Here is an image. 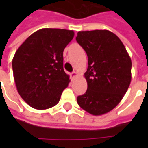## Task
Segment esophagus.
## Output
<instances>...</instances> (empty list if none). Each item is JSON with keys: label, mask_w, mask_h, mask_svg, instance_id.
Segmentation results:
<instances>
[{"label": "esophagus", "mask_w": 148, "mask_h": 148, "mask_svg": "<svg viewBox=\"0 0 148 148\" xmlns=\"http://www.w3.org/2000/svg\"><path fill=\"white\" fill-rule=\"evenodd\" d=\"M77 76V72H75V71L72 72V73L71 74V78H74V77H76Z\"/></svg>", "instance_id": "obj_1"}]
</instances>
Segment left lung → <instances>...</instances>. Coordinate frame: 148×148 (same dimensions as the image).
I'll return each instance as SVG.
<instances>
[{"mask_svg": "<svg viewBox=\"0 0 148 148\" xmlns=\"http://www.w3.org/2000/svg\"><path fill=\"white\" fill-rule=\"evenodd\" d=\"M77 42L86 52L87 90L77 104L93 116L106 114L121 102L132 80V60L121 40L109 30L78 32Z\"/></svg>", "mask_w": 148, "mask_h": 148, "instance_id": "obj_1", "label": "left lung"}]
</instances>
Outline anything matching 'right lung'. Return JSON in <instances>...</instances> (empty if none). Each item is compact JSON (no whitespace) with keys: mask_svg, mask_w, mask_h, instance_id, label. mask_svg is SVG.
<instances>
[{"mask_svg":"<svg viewBox=\"0 0 148 148\" xmlns=\"http://www.w3.org/2000/svg\"><path fill=\"white\" fill-rule=\"evenodd\" d=\"M74 31L42 28L24 41L12 58L15 83L21 97L36 109L56 106L70 76L63 70V51Z\"/></svg>","mask_w":148,"mask_h":148,"instance_id":"right-lung-1","label":"right lung"}]
</instances>
